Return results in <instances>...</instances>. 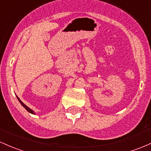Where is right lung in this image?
<instances>
[{
    "label": "right lung",
    "instance_id": "right-lung-1",
    "mask_svg": "<svg viewBox=\"0 0 151 151\" xmlns=\"http://www.w3.org/2000/svg\"><path fill=\"white\" fill-rule=\"evenodd\" d=\"M17 98H18V100H19V102H20V103H21V105H23V107H24V108H25V109H26V110L28 111V112H30V113H32V114H34V112H33V110H31V109H30V108H29V107H27V106H26V105H24V103H23V102H21V100H20V99L19 98V97H17Z\"/></svg>",
    "mask_w": 151,
    "mask_h": 151
}]
</instances>
